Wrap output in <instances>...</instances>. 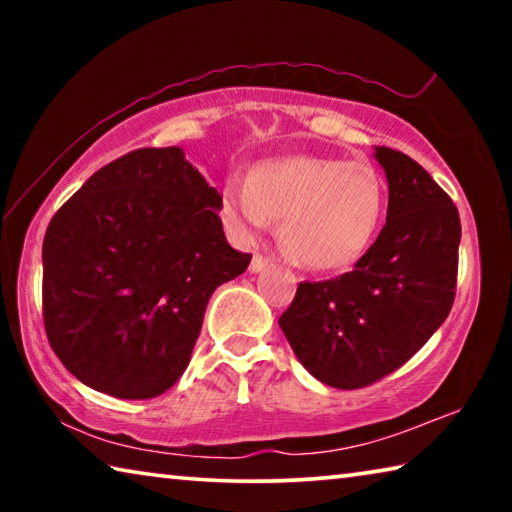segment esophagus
I'll use <instances>...</instances> for the list:
<instances>
[{"mask_svg":"<svg viewBox=\"0 0 512 512\" xmlns=\"http://www.w3.org/2000/svg\"><path fill=\"white\" fill-rule=\"evenodd\" d=\"M266 266H273V259H271V257L253 255V259H250V273H259V271H264Z\"/></svg>","mask_w":512,"mask_h":512,"instance_id":"34e87169","label":"esophagus"}]
</instances>
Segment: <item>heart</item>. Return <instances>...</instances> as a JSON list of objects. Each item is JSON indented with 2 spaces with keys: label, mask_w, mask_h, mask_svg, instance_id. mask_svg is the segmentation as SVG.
Masks as SVG:
<instances>
[{
  "label": "heart",
  "mask_w": 512,
  "mask_h": 512,
  "mask_svg": "<svg viewBox=\"0 0 512 512\" xmlns=\"http://www.w3.org/2000/svg\"><path fill=\"white\" fill-rule=\"evenodd\" d=\"M386 210L379 173L361 160L291 155L266 160L223 189L221 214L241 241H253L282 219L284 248L311 271L357 262L375 239Z\"/></svg>",
  "instance_id": "1"
}]
</instances>
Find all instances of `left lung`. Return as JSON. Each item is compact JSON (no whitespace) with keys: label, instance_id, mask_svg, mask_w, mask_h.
I'll use <instances>...</instances> for the list:
<instances>
[{"label":"left lung","instance_id":"8db88e82","mask_svg":"<svg viewBox=\"0 0 512 512\" xmlns=\"http://www.w3.org/2000/svg\"><path fill=\"white\" fill-rule=\"evenodd\" d=\"M388 212L354 271L300 282L280 327L298 361L327 386L363 388L409 361L445 323L456 293L461 219L409 155L375 146Z\"/></svg>","mask_w":512,"mask_h":512}]
</instances>
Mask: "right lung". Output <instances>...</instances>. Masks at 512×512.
<instances>
[{"instance_id": "1", "label": "right lung", "mask_w": 512, "mask_h": 512, "mask_svg": "<svg viewBox=\"0 0 512 512\" xmlns=\"http://www.w3.org/2000/svg\"><path fill=\"white\" fill-rule=\"evenodd\" d=\"M219 212L180 146L121 155L60 207L42 244V316L76 379L119 400L176 384L214 289L250 264Z\"/></svg>"}]
</instances>
